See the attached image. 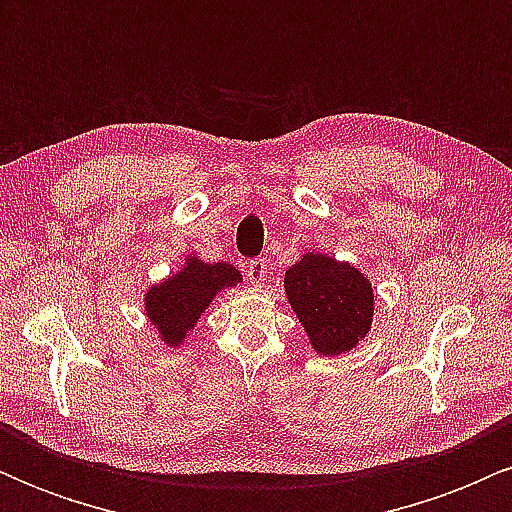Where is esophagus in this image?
<instances>
[{"label":"esophagus","mask_w":512,"mask_h":512,"mask_svg":"<svg viewBox=\"0 0 512 512\" xmlns=\"http://www.w3.org/2000/svg\"><path fill=\"white\" fill-rule=\"evenodd\" d=\"M245 274H248L252 286H262L264 279H267V274H269L267 260H262V257H257V260H250L248 264H245Z\"/></svg>","instance_id":"esophagus-1"}]
</instances>
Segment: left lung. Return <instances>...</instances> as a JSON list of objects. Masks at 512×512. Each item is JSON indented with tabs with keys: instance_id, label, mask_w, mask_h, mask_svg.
I'll use <instances>...</instances> for the list:
<instances>
[{
	"instance_id": "8db88e82",
	"label": "left lung",
	"mask_w": 512,
	"mask_h": 512,
	"mask_svg": "<svg viewBox=\"0 0 512 512\" xmlns=\"http://www.w3.org/2000/svg\"><path fill=\"white\" fill-rule=\"evenodd\" d=\"M284 291L315 354L342 356L366 339L373 325L375 291L351 262L305 252L286 269Z\"/></svg>"
}]
</instances>
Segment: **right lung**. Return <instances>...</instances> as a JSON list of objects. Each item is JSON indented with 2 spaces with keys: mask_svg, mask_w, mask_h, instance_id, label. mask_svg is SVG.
Listing matches in <instances>:
<instances>
[{
  "mask_svg": "<svg viewBox=\"0 0 512 512\" xmlns=\"http://www.w3.org/2000/svg\"><path fill=\"white\" fill-rule=\"evenodd\" d=\"M243 284L231 262H204L192 252L182 267L144 293V315L168 349H178L195 330L204 310L226 289Z\"/></svg>",
  "mask_w": 512,
  "mask_h": 512,
  "instance_id": "right-lung-1",
  "label": "right lung"
}]
</instances>
